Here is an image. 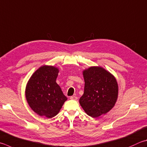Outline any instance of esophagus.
<instances>
[{"mask_svg":"<svg viewBox=\"0 0 147 147\" xmlns=\"http://www.w3.org/2000/svg\"><path fill=\"white\" fill-rule=\"evenodd\" d=\"M70 99L73 100H76L77 99H78V97L76 96H72L70 97Z\"/></svg>","mask_w":147,"mask_h":147,"instance_id":"obj_1","label":"esophagus"}]
</instances>
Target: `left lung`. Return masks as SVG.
Listing matches in <instances>:
<instances>
[{
	"label": "left lung",
	"instance_id": "obj_1",
	"mask_svg": "<svg viewBox=\"0 0 147 147\" xmlns=\"http://www.w3.org/2000/svg\"><path fill=\"white\" fill-rule=\"evenodd\" d=\"M84 92L79 102L88 115L98 118L110 111L118 99V85L113 74L101 67L83 71Z\"/></svg>",
	"mask_w": 147,
	"mask_h": 147
}]
</instances>
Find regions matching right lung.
<instances>
[{
	"mask_svg": "<svg viewBox=\"0 0 147 147\" xmlns=\"http://www.w3.org/2000/svg\"><path fill=\"white\" fill-rule=\"evenodd\" d=\"M58 72L56 67L42 66L32 74L26 85V100L39 116L47 118L55 116L67 100L56 82Z\"/></svg>",
	"mask_w": 147,
	"mask_h": 147,
	"instance_id": "1",
	"label": "right lung"
}]
</instances>
